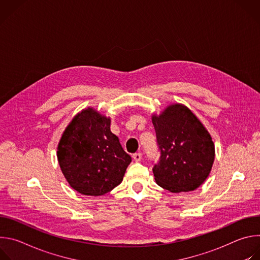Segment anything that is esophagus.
Listing matches in <instances>:
<instances>
[{
  "label": "esophagus",
  "instance_id": "esophagus-1",
  "mask_svg": "<svg viewBox=\"0 0 260 260\" xmlns=\"http://www.w3.org/2000/svg\"><path fill=\"white\" fill-rule=\"evenodd\" d=\"M133 158H134L135 161H141V159H142V153H140V152L135 153V154L133 155Z\"/></svg>",
  "mask_w": 260,
  "mask_h": 260
}]
</instances>
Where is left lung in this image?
<instances>
[{"mask_svg": "<svg viewBox=\"0 0 260 260\" xmlns=\"http://www.w3.org/2000/svg\"><path fill=\"white\" fill-rule=\"evenodd\" d=\"M152 123L160 151L152 169L156 183L175 193L197 189L209 176L215 158L208 131L187 107L180 104L153 116Z\"/></svg>", "mask_w": 260, "mask_h": 260, "instance_id": "1", "label": "left lung"}]
</instances>
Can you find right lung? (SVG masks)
<instances>
[{"instance_id":"obj_1","label":"right lung","mask_w":260,"mask_h":260,"mask_svg":"<svg viewBox=\"0 0 260 260\" xmlns=\"http://www.w3.org/2000/svg\"><path fill=\"white\" fill-rule=\"evenodd\" d=\"M57 159L71 187L84 196H103L115 188L132 161L110 118L92 108L83 110L67 126L57 147Z\"/></svg>"}]
</instances>
